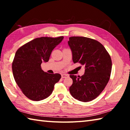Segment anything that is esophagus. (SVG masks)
I'll use <instances>...</instances> for the list:
<instances>
[{"mask_svg": "<svg viewBox=\"0 0 130 130\" xmlns=\"http://www.w3.org/2000/svg\"><path fill=\"white\" fill-rule=\"evenodd\" d=\"M68 76V74H61V77H62V78H65Z\"/></svg>", "mask_w": 130, "mask_h": 130, "instance_id": "34e87169", "label": "esophagus"}]
</instances>
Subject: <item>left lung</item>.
Instances as JSON below:
<instances>
[{"mask_svg": "<svg viewBox=\"0 0 130 130\" xmlns=\"http://www.w3.org/2000/svg\"><path fill=\"white\" fill-rule=\"evenodd\" d=\"M68 43L73 62L85 66L83 76L70 75L73 80L70 93L79 101L90 102L102 93L108 82L112 69L111 57L104 46L93 39L72 37Z\"/></svg>", "mask_w": 130, "mask_h": 130, "instance_id": "1", "label": "left lung"}]
</instances>
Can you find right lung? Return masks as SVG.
<instances>
[{
	"label": "right lung",
	"mask_w": 130,
	"mask_h": 130,
	"mask_svg": "<svg viewBox=\"0 0 130 130\" xmlns=\"http://www.w3.org/2000/svg\"><path fill=\"white\" fill-rule=\"evenodd\" d=\"M57 38L41 37L28 42L19 48L12 64L15 82L25 95L34 101L45 99L52 93L61 74L43 71L41 65L48 62L52 50L62 41Z\"/></svg>",
	"instance_id": "right-lung-1"
}]
</instances>
